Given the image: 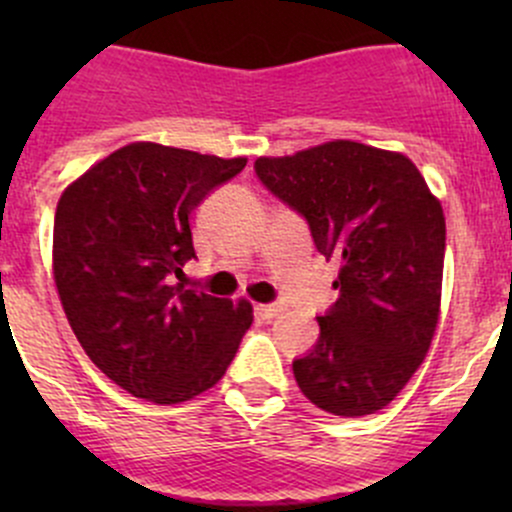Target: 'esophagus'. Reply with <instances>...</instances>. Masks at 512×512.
<instances>
[{"instance_id":"1","label":"esophagus","mask_w":512,"mask_h":512,"mask_svg":"<svg viewBox=\"0 0 512 512\" xmlns=\"http://www.w3.org/2000/svg\"><path fill=\"white\" fill-rule=\"evenodd\" d=\"M282 312H285V307H282V304H257V314H262L265 319L280 317Z\"/></svg>"}]
</instances>
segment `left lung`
I'll list each match as a JSON object with an SVG mask.
<instances>
[{
    "label": "left lung",
    "mask_w": 512,
    "mask_h": 512,
    "mask_svg": "<svg viewBox=\"0 0 512 512\" xmlns=\"http://www.w3.org/2000/svg\"><path fill=\"white\" fill-rule=\"evenodd\" d=\"M257 178L304 215L324 257L342 260L339 299L292 364L302 394L334 416L376 414L431 349L441 317L446 218L404 153L329 141L257 158Z\"/></svg>",
    "instance_id": "1"
}]
</instances>
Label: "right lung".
<instances>
[{
  "mask_svg": "<svg viewBox=\"0 0 512 512\" xmlns=\"http://www.w3.org/2000/svg\"><path fill=\"white\" fill-rule=\"evenodd\" d=\"M247 158L138 141L66 185L54 218V282L76 339L136 399L170 406L225 376L252 304L185 289L190 213Z\"/></svg>",
  "mask_w": 512,
  "mask_h": 512,
  "instance_id": "add662e5",
  "label": "right lung"
}]
</instances>
